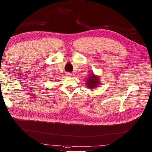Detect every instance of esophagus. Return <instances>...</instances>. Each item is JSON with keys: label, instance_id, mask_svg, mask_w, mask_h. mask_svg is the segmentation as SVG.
<instances>
[{"label": "esophagus", "instance_id": "esophagus-1", "mask_svg": "<svg viewBox=\"0 0 152 152\" xmlns=\"http://www.w3.org/2000/svg\"><path fill=\"white\" fill-rule=\"evenodd\" d=\"M72 75L71 74V73H69V72H67V73H66V76H67L68 77H71V76H72Z\"/></svg>", "mask_w": 152, "mask_h": 152}]
</instances>
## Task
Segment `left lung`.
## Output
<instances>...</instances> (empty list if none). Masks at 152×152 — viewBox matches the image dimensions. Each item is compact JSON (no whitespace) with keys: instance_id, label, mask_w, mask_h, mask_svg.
<instances>
[{"instance_id":"8db88e82","label":"left lung","mask_w":152,"mask_h":152,"mask_svg":"<svg viewBox=\"0 0 152 152\" xmlns=\"http://www.w3.org/2000/svg\"><path fill=\"white\" fill-rule=\"evenodd\" d=\"M86 84L89 89H93L98 87L100 84V79L97 75H95L93 72L89 74L86 80Z\"/></svg>"}]
</instances>
